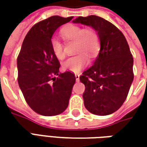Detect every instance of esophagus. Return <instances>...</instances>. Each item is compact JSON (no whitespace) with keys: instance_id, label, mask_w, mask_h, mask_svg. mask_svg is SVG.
<instances>
[{"instance_id":"34e87169","label":"esophagus","mask_w":147,"mask_h":147,"mask_svg":"<svg viewBox=\"0 0 147 147\" xmlns=\"http://www.w3.org/2000/svg\"><path fill=\"white\" fill-rule=\"evenodd\" d=\"M79 77H80L79 74H75V78H76L77 81H78V80H79Z\"/></svg>"}]
</instances>
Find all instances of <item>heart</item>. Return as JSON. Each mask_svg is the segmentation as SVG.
<instances>
[{"label":"heart","mask_w":147,"mask_h":147,"mask_svg":"<svg viewBox=\"0 0 147 147\" xmlns=\"http://www.w3.org/2000/svg\"><path fill=\"white\" fill-rule=\"evenodd\" d=\"M61 37L66 42H75L74 52L78 55L67 59L62 64L65 70L79 73L98 53L100 41L98 33L92 28H84L80 26L69 24L65 26L60 31ZM51 48L53 55L58 59L65 57L63 44L58 39L54 38L51 42Z\"/></svg>","instance_id":"b5f03b06"}]
</instances>
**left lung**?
Wrapping results in <instances>:
<instances>
[{"label": "left lung", "mask_w": 147, "mask_h": 147, "mask_svg": "<svg viewBox=\"0 0 147 147\" xmlns=\"http://www.w3.org/2000/svg\"><path fill=\"white\" fill-rule=\"evenodd\" d=\"M74 23L92 27L100 41L94 65L79 77L85 85L84 105L93 115H110L123 104L133 81V58L127 40L117 27L96 15L80 16Z\"/></svg>", "instance_id": "obj_1"}]
</instances>
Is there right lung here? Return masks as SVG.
<instances>
[{
	"label": "right lung",
	"instance_id": "add662e5",
	"mask_svg": "<svg viewBox=\"0 0 147 147\" xmlns=\"http://www.w3.org/2000/svg\"><path fill=\"white\" fill-rule=\"evenodd\" d=\"M73 18L55 15L34 24L17 58L19 86L30 108L42 115H59L69 105L76 78L70 71L59 74L51 42L55 30Z\"/></svg>",
	"mask_w": 147,
	"mask_h": 147
}]
</instances>
